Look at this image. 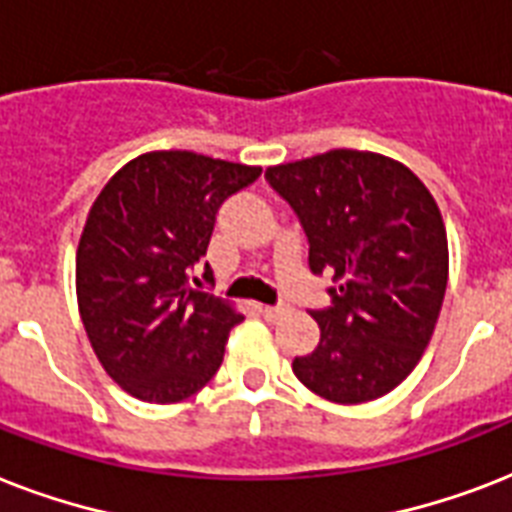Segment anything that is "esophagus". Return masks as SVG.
<instances>
[{
  "instance_id": "34e87169",
  "label": "esophagus",
  "mask_w": 512,
  "mask_h": 512,
  "mask_svg": "<svg viewBox=\"0 0 512 512\" xmlns=\"http://www.w3.org/2000/svg\"><path fill=\"white\" fill-rule=\"evenodd\" d=\"M260 313H263L265 321H279L281 316H284V308H281V305H263Z\"/></svg>"
}]
</instances>
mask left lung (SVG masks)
I'll return each mask as SVG.
<instances>
[{
	"label": "left lung",
	"instance_id": "1",
	"mask_svg": "<svg viewBox=\"0 0 512 512\" xmlns=\"http://www.w3.org/2000/svg\"><path fill=\"white\" fill-rule=\"evenodd\" d=\"M265 180L295 209L313 273H332V305L311 311L313 353L297 380L335 404H364L409 377L428 348L449 276L436 199L396 159L335 148L268 167Z\"/></svg>",
	"mask_w": 512,
	"mask_h": 512
}]
</instances>
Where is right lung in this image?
I'll list each match as a JSON object with an SVG mask.
<instances>
[{
    "instance_id": "1",
    "label": "right lung",
    "mask_w": 512,
    "mask_h": 512,
    "mask_svg": "<svg viewBox=\"0 0 512 512\" xmlns=\"http://www.w3.org/2000/svg\"><path fill=\"white\" fill-rule=\"evenodd\" d=\"M260 172L193 151H151L124 164L92 204L76 249V300L95 356L130 396L175 404L223 364L228 332L244 316L193 289L191 273L220 204Z\"/></svg>"
}]
</instances>
